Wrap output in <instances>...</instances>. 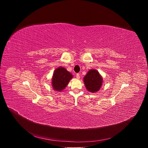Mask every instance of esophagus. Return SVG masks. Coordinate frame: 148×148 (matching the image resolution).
Instances as JSON below:
<instances>
[{
  "instance_id": "1",
  "label": "esophagus",
  "mask_w": 148,
  "mask_h": 148,
  "mask_svg": "<svg viewBox=\"0 0 148 148\" xmlns=\"http://www.w3.org/2000/svg\"><path fill=\"white\" fill-rule=\"evenodd\" d=\"M76 78H77V79H79V78H80L79 74H76Z\"/></svg>"
}]
</instances>
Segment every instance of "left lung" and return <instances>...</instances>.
Returning <instances> with one entry per match:
<instances>
[{
  "label": "left lung",
  "instance_id": "1",
  "mask_svg": "<svg viewBox=\"0 0 148 148\" xmlns=\"http://www.w3.org/2000/svg\"><path fill=\"white\" fill-rule=\"evenodd\" d=\"M84 85L87 91L91 93L97 92L103 84V78L98 70H90L84 78Z\"/></svg>",
  "mask_w": 148,
  "mask_h": 148
}]
</instances>
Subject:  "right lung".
Here are the masks:
<instances>
[{
  "label": "right lung",
  "mask_w": 148,
  "mask_h": 148,
  "mask_svg": "<svg viewBox=\"0 0 148 148\" xmlns=\"http://www.w3.org/2000/svg\"><path fill=\"white\" fill-rule=\"evenodd\" d=\"M73 78V75L64 67H57L54 71L51 78L53 89L57 92L64 91Z\"/></svg>",
  "instance_id": "obj_1"
}]
</instances>
